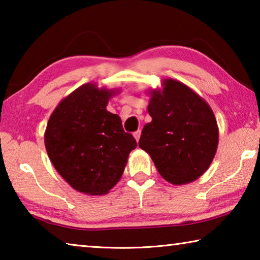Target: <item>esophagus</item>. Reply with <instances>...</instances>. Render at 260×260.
I'll return each instance as SVG.
<instances>
[{"label":"esophagus","mask_w":260,"mask_h":260,"mask_svg":"<svg viewBox=\"0 0 260 260\" xmlns=\"http://www.w3.org/2000/svg\"><path fill=\"white\" fill-rule=\"evenodd\" d=\"M133 135H134L135 140H136V141H139V140H140V136H141V131H140V129H139V131H136Z\"/></svg>","instance_id":"34e87169"}]
</instances>
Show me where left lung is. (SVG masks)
I'll return each instance as SVG.
<instances>
[{"label": "left lung", "mask_w": 260, "mask_h": 260, "mask_svg": "<svg viewBox=\"0 0 260 260\" xmlns=\"http://www.w3.org/2000/svg\"><path fill=\"white\" fill-rule=\"evenodd\" d=\"M161 86L149 93L152 120L143 127L139 147L166 181L180 186L210 167L218 148V124L210 105L191 88L174 79H164Z\"/></svg>", "instance_id": "obj_1"}]
</instances>
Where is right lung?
<instances>
[{
    "label": "right lung",
    "instance_id": "add662e5",
    "mask_svg": "<svg viewBox=\"0 0 260 260\" xmlns=\"http://www.w3.org/2000/svg\"><path fill=\"white\" fill-rule=\"evenodd\" d=\"M119 91L85 83L61 100L48 120L45 146L50 161L70 186L87 195H104L116 186L138 146L120 117L107 110Z\"/></svg>",
    "mask_w": 260,
    "mask_h": 260
}]
</instances>
